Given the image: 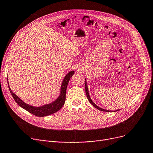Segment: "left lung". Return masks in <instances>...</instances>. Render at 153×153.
<instances>
[{"mask_svg": "<svg viewBox=\"0 0 153 153\" xmlns=\"http://www.w3.org/2000/svg\"><path fill=\"white\" fill-rule=\"evenodd\" d=\"M85 93H86V96H87V97L89 101L90 102V103L94 106V107H95L96 109L100 110L101 111H104V112H116V111H119L120 109H118V110H116V111H109V110H106V109H102V108H99V106H97L94 102L92 101V99H91V97L89 96V89H88V85H87V82H86V79H85Z\"/></svg>", "mask_w": 153, "mask_h": 153, "instance_id": "8db88e82", "label": "left lung"}]
</instances>
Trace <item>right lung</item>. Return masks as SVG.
<instances>
[{
	"mask_svg": "<svg viewBox=\"0 0 153 153\" xmlns=\"http://www.w3.org/2000/svg\"><path fill=\"white\" fill-rule=\"evenodd\" d=\"M74 74V71H69L67 74L64 77L63 81L61 84V91L59 97L56 99L54 101L52 102L51 103L46 104L43 105L39 106V107H36V106L30 105L28 104H26L23 101H22L16 94H14L11 90L9 87V84L8 83L9 89L10 92V94H12L13 98L15 100V101L17 103V104L21 106V107L25 110L27 111L30 113L34 114L38 117H44L47 116L51 114L55 113L57 112L59 110H60L65 103V94H66V89L68 87V84L69 82V80L72 76ZM8 81V79H7Z\"/></svg>",
	"mask_w": 153,
	"mask_h": 153,
	"instance_id": "obj_1",
	"label": "right lung"
}]
</instances>
